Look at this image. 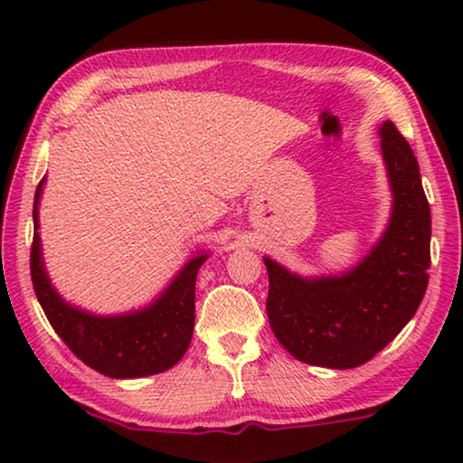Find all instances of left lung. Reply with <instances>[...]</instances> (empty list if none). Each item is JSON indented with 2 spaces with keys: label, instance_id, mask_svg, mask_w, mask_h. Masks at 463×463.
Returning a JSON list of instances; mask_svg holds the SVG:
<instances>
[{
  "label": "left lung",
  "instance_id": "left-lung-1",
  "mask_svg": "<svg viewBox=\"0 0 463 463\" xmlns=\"http://www.w3.org/2000/svg\"><path fill=\"white\" fill-rule=\"evenodd\" d=\"M379 137L394 204L369 255L345 274L320 278H301L263 259L269 326L301 363L326 369L369 363L413 318L426 295L432 219L420 164L390 119Z\"/></svg>",
  "mask_w": 463,
  "mask_h": 463
}]
</instances>
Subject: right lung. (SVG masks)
Listing matches in <instances>:
<instances>
[{"mask_svg": "<svg viewBox=\"0 0 463 463\" xmlns=\"http://www.w3.org/2000/svg\"><path fill=\"white\" fill-rule=\"evenodd\" d=\"M46 179V176H43ZM37 185L33 204V246H31V280L37 301L56 335L90 369L113 379L156 375L175 366L187 352L195 320V276L206 252L185 263L170 287L138 312L122 316H94L78 309L56 293L43 268L40 244L42 185Z\"/></svg>", "mask_w": 463, "mask_h": 463, "instance_id": "1", "label": "right lung"}]
</instances>
